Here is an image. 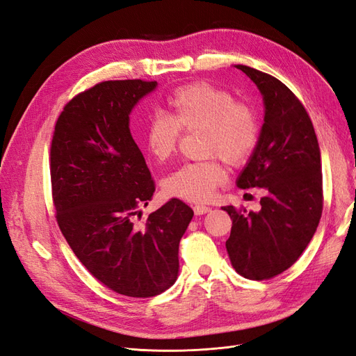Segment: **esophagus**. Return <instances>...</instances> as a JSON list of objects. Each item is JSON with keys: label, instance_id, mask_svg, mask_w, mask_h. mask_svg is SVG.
<instances>
[{"label": "esophagus", "instance_id": "34e87169", "mask_svg": "<svg viewBox=\"0 0 356 356\" xmlns=\"http://www.w3.org/2000/svg\"><path fill=\"white\" fill-rule=\"evenodd\" d=\"M207 211H210V207H207V206H203V204H195L194 206V213H195V215H198V216L206 215Z\"/></svg>", "mask_w": 356, "mask_h": 356}]
</instances>
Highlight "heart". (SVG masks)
Listing matches in <instances>:
<instances>
[{"label": "heart", "mask_w": 356, "mask_h": 356, "mask_svg": "<svg viewBox=\"0 0 356 356\" xmlns=\"http://www.w3.org/2000/svg\"><path fill=\"white\" fill-rule=\"evenodd\" d=\"M166 113H154L147 121L145 143L158 162L175 154L183 131L200 130L204 161L181 165L163 179L170 197L203 203L226 181L223 161L241 166L250 161L260 141V118L250 104L235 101L227 92L207 81L177 88L168 97Z\"/></svg>", "instance_id": "heart-1"}]
</instances>
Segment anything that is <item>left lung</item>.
<instances>
[{"instance_id": "left-lung-1", "label": "left lung", "mask_w": 356, "mask_h": 356, "mask_svg": "<svg viewBox=\"0 0 356 356\" xmlns=\"http://www.w3.org/2000/svg\"><path fill=\"white\" fill-rule=\"evenodd\" d=\"M257 84L266 106L260 141L241 172L239 188L264 190L259 211L223 207L232 219L226 250L236 272L251 280L289 268L314 235L323 211L317 136L307 109L280 80L235 65Z\"/></svg>"}]
</instances>
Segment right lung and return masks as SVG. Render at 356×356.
Listing matches in <instances>:
<instances>
[{
  "instance_id": "1",
  "label": "right lung",
  "mask_w": 356,
  "mask_h": 356,
  "mask_svg": "<svg viewBox=\"0 0 356 356\" xmlns=\"http://www.w3.org/2000/svg\"><path fill=\"white\" fill-rule=\"evenodd\" d=\"M156 81L108 80L64 106L51 141L55 219L76 257L111 291L150 298L174 285L179 241L194 211L179 198L134 218L154 181L130 133V112Z\"/></svg>"
}]
</instances>
